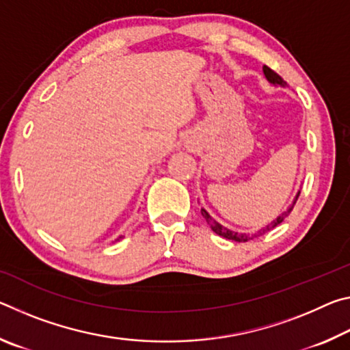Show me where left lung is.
Returning a JSON list of instances; mask_svg holds the SVG:
<instances>
[{"instance_id": "obj_1", "label": "left lung", "mask_w": 350, "mask_h": 350, "mask_svg": "<svg viewBox=\"0 0 350 350\" xmlns=\"http://www.w3.org/2000/svg\"><path fill=\"white\" fill-rule=\"evenodd\" d=\"M264 74H265V77H267V80L270 81V83H273V85H281V86H286L287 83L284 81L280 75H278L273 69H270L269 66H264ZM298 196H299V193H298ZM298 196H296V199H295V202H293V205L296 204V200H298ZM293 205L290 206V208L287 210V211H284L282 215L276 219V221H273L271 222L270 225H267V228H262L260 230V232H258L256 234H253V236H248V234H242V233H234V232H232V230H228V228H225V227H222L221 224H217L215 219H213L208 213H206L205 210H202V216L205 217V221L208 222L210 225H211V230L213 232H215L216 234H219V236H222V238H227V239H232V241H236V242H247V241H250V239H253V238H258V236H260V234H264L265 232H269V230H271V228H275V227H278V225H280L284 219H286L288 215H290V211L293 210Z\"/></svg>"}]
</instances>
